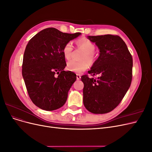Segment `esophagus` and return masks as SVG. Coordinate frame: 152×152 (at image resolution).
<instances>
[{"label": "esophagus", "mask_w": 152, "mask_h": 152, "mask_svg": "<svg viewBox=\"0 0 152 152\" xmlns=\"http://www.w3.org/2000/svg\"><path fill=\"white\" fill-rule=\"evenodd\" d=\"M81 78V75L80 74H77V80H80Z\"/></svg>", "instance_id": "34e87169"}]
</instances>
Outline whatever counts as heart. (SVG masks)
I'll return each instance as SVG.
<instances>
[{
	"label": "heart",
	"mask_w": 152,
	"mask_h": 152,
	"mask_svg": "<svg viewBox=\"0 0 152 152\" xmlns=\"http://www.w3.org/2000/svg\"><path fill=\"white\" fill-rule=\"evenodd\" d=\"M76 45L78 48L83 49L85 53L82 55L81 61L75 60L68 61L66 63V68L69 71L75 73H82L86 71L91 65L94 64L97 58L96 54L94 52L96 45L93 42L87 38H81L76 40ZM73 47L71 42H66L63 48V56L66 59H69L73 53Z\"/></svg>",
	"instance_id": "heart-1"
}]
</instances>
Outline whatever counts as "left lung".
<instances>
[{
  "label": "left lung",
  "instance_id": "8db88e82",
  "mask_svg": "<svg viewBox=\"0 0 152 152\" xmlns=\"http://www.w3.org/2000/svg\"><path fill=\"white\" fill-rule=\"evenodd\" d=\"M99 49V56L88 72L93 77L82 75L83 102L93 113L112 111L121 102L130 87L132 58L124 41L115 35L87 36Z\"/></svg>",
  "mask_w": 152,
  "mask_h": 152
}]
</instances>
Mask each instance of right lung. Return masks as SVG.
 <instances>
[{
    "label": "right lung",
    "mask_w": 152,
    "mask_h": 152,
    "mask_svg": "<svg viewBox=\"0 0 152 152\" xmlns=\"http://www.w3.org/2000/svg\"><path fill=\"white\" fill-rule=\"evenodd\" d=\"M80 34L48 28L29 40L23 55L22 75L29 97L37 107L52 111L66 102L68 91L77 77L73 72L64 71L66 64L63 48Z\"/></svg>",
    "instance_id": "add662e5"
}]
</instances>
